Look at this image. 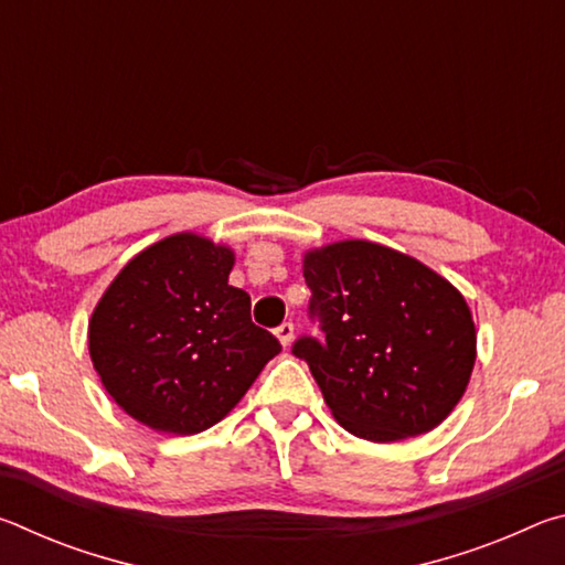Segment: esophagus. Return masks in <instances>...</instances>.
<instances>
[{"label": "esophagus", "mask_w": 565, "mask_h": 565, "mask_svg": "<svg viewBox=\"0 0 565 565\" xmlns=\"http://www.w3.org/2000/svg\"><path fill=\"white\" fill-rule=\"evenodd\" d=\"M276 337L284 343V347H289L291 339H294V323L291 321H284L279 329H276Z\"/></svg>", "instance_id": "1"}]
</instances>
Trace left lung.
<instances>
[{"label": "left lung", "mask_w": 565, "mask_h": 565, "mask_svg": "<svg viewBox=\"0 0 565 565\" xmlns=\"http://www.w3.org/2000/svg\"><path fill=\"white\" fill-rule=\"evenodd\" d=\"M309 319L321 339L291 353L349 434L388 444L431 431L463 396L476 361L466 299L444 276L371 242L309 252Z\"/></svg>", "instance_id": "obj_1"}]
</instances>
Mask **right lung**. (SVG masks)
Wrapping results in <instances>:
<instances>
[{
    "label": "right lung",
    "mask_w": 565,
    "mask_h": 565,
    "mask_svg": "<svg viewBox=\"0 0 565 565\" xmlns=\"http://www.w3.org/2000/svg\"><path fill=\"white\" fill-rule=\"evenodd\" d=\"M234 254L177 234L124 266L89 321V353L109 396L154 431L191 436L222 420L281 351L228 286Z\"/></svg>",
    "instance_id": "1"
}]
</instances>
